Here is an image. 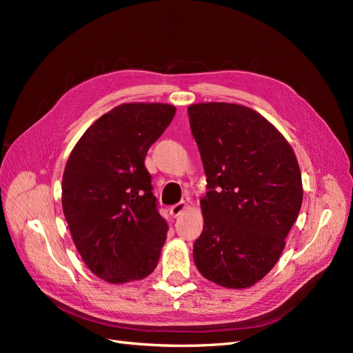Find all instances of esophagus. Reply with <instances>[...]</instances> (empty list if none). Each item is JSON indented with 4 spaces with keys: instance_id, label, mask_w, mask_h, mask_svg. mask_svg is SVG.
<instances>
[{
    "instance_id": "34e87169",
    "label": "esophagus",
    "mask_w": 353,
    "mask_h": 353,
    "mask_svg": "<svg viewBox=\"0 0 353 353\" xmlns=\"http://www.w3.org/2000/svg\"><path fill=\"white\" fill-rule=\"evenodd\" d=\"M185 208H187L185 201H179V203H176V205L170 206V208H169V213H170V216H174V218L179 216L181 213H183V212L185 210Z\"/></svg>"
}]
</instances>
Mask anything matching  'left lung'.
Returning a JSON list of instances; mask_svg holds the SVG:
<instances>
[{"label": "left lung", "mask_w": 353, "mask_h": 353, "mask_svg": "<svg viewBox=\"0 0 353 353\" xmlns=\"http://www.w3.org/2000/svg\"><path fill=\"white\" fill-rule=\"evenodd\" d=\"M187 110L209 188L194 263L212 283L252 287L280 259L297 219L301 168L283 134L253 109L197 103Z\"/></svg>", "instance_id": "left-lung-1"}]
</instances>
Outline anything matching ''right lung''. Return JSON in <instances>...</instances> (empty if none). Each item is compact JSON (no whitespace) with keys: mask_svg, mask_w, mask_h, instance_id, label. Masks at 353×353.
<instances>
[{"mask_svg":"<svg viewBox=\"0 0 353 353\" xmlns=\"http://www.w3.org/2000/svg\"><path fill=\"white\" fill-rule=\"evenodd\" d=\"M165 103H123L99 117L68 159L61 205L82 261L123 284L150 275L166 240L144 160L175 116Z\"/></svg>","mask_w":353,"mask_h":353,"instance_id":"1","label":"right lung"}]
</instances>
